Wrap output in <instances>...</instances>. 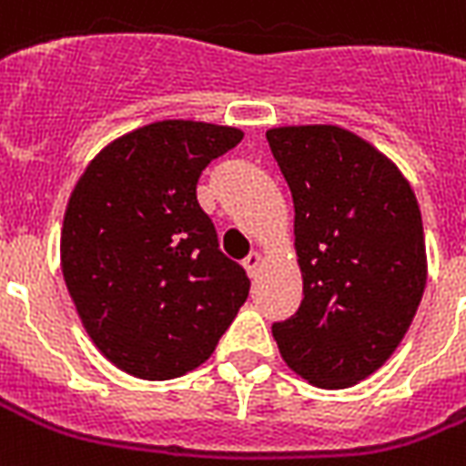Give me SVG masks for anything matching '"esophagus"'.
<instances>
[{"label":"esophagus","mask_w":466,"mask_h":466,"mask_svg":"<svg viewBox=\"0 0 466 466\" xmlns=\"http://www.w3.org/2000/svg\"><path fill=\"white\" fill-rule=\"evenodd\" d=\"M261 264H264V257L258 254V251H251L247 258H244V268H247V273L254 279L258 273V268H261Z\"/></svg>","instance_id":"obj_1"}]
</instances>
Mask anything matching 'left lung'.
<instances>
[{
  "label": "left lung",
  "mask_w": 466,
  "mask_h": 466,
  "mask_svg": "<svg viewBox=\"0 0 466 466\" xmlns=\"http://www.w3.org/2000/svg\"><path fill=\"white\" fill-rule=\"evenodd\" d=\"M266 138L293 195L303 273V303L273 337L305 381L347 389L383 367L420 305V208L396 163L342 127H276Z\"/></svg>",
  "instance_id": "obj_1"
}]
</instances>
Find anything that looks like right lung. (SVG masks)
Here are the masks:
<instances>
[{
    "instance_id": "obj_1",
    "label": "right lung",
    "mask_w": 466,
    "mask_h": 466,
    "mask_svg": "<svg viewBox=\"0 0 466 466\" xmlns=\"http://www.w3.org/2000/svg\"><path fill=\"white\" fill-rule=\"evenodd\" d=\"M241 137L186 119L147 124L102 148L67 200V293L95 347L127 374L193 371L247 300V271L219 251L195 193L208 163Z\"/></svg>"
}]
</instances>
